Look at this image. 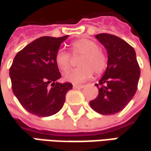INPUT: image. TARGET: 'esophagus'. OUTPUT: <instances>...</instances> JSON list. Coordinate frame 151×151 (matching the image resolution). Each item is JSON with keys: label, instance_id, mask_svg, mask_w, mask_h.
<instances>
[{"label": "esophagus", "instance_id": "esophagus-1", "mask_svg": "<svg viewBox=\"0 0 151 151\" xmlns=\"http://www.w3.org/2000/svg\"><path fill=\"white\" fill-rule=\"evenodd\" d=\"M84 87H85V86H82V85H80V86H78V85H73V88L74 89H82Z\"/></svg>", "mask_w": 151, "mask_h": 151}]
</instances>
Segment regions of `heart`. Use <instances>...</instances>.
Instances as JSON below:
<instances>
[{
  "instance_id": "obj_1",
  "label": "heart",
  "mask_w": 151,
  "mask_h": 151,
  "mask_svg": "<svg viewBox=\"0 0 151 151\" xmlns=\"http://www.w3.org/2000/svg\"><path fill=\"white\" fill-rule=\"evenodd\" d=\"M70 51L73 57L81 55L78 62L80 66L67 73L65 75V80L78 84L89 79L93 73L99 75L105 71L108 60L96 41L87 38L77 40L72 42ZM55 63L61 72L65 73L72 66V57L67 52L59 50L55 55Z\"/></svg>"
}]
</instances>
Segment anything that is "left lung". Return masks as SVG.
Returning <instances> with one entry per match:
<instances>
[{
    "label": "left lung",
    "mask_w": 151,
    "mask_h": 151,
    "mask_svg": "<svg viewBox=\"0 0 151 151\" xmlns=\"http://www.w3.org/2000/svg\"><path fill=\"white\" fill-rule=\"evenodd\" d=\"M95 37L106 48L108 64L104 76L96 86L98 97L91 107L103 115L121 111L135 95L140 77V67L134 48L115 35L99 34Z\"/></svg>",
    "instance_id": "8db88e82"
}]
</instances>
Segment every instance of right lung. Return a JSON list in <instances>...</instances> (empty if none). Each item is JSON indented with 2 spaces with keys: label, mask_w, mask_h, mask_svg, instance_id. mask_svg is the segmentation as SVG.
I'll use <instances>...</instances> for the list:
<instances>
[{
  "label": "right lung",
  "mask_w": 151,
  "mask_h": 151,
  "mask_svg": "<svg viewBox=\"0 0 151 151\" xmlns=\"http://www.w3.org/2000/svg\"><path fill=\"white\" fill-rule=\"evenodd\" d=\"M67 37H40L21 50L13 60L9 70L13 92L31 114L49 116L57 113L66 92L73 89L71 83L57 82L61 74L55 55Z\"/></svg>",
  "instance_id": "right-lung-1"
}]
</instances>
